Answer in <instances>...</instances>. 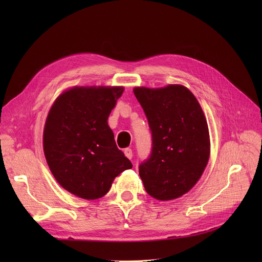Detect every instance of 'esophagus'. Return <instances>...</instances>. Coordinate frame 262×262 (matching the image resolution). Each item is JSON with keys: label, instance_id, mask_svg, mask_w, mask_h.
<instances>
[{"label": "esophagus", "instance_id": "1", "mask_svg": "<svg viewBox=\"0 0 262 262\" xmlns=\"http://www.w3.org/2000/svg\"><path fill=\"white\" fill-rule=\"evenodd\" d=\"M124 154H125V156L128 158V159H132L133 158V150L130 148H125L124 149Z\"/></svg>", "mask_w": 262, "mask_h": 262}]
</instances>
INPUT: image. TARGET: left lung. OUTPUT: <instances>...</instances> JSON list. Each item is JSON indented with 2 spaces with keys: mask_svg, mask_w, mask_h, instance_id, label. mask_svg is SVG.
I'll return each instance as SVG.
<instances>
[{
  "mask_svg": "<svg viewBox=\"0 0 262 262\" xmlns=\"http://www.w3.org/2000/svg\"><path fill=\"white\" fill-rule=\"evenodd\" d=\"M143 108L152 149L139 166L147 193L168 201L193 187L207 166L210 141L207 121L192 92L181 85L134 89Z\"/></svg>",
  "mask_w": 262,
  "mask_h": 262,
  "instance_id": "left-lung-1",
  "label": "left lung"
}]
</instances>
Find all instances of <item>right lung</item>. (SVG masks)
<instances>
[{"instance_id": "1", "label": "right lung", "mask_w": 262, "mask_h": 262, "mask_svg": "<svg viewBox=\"0 0 262 262\" xmlns=\"http://www.w3.org/2000/svg\"><path fill=\"white\" fill-rule=\"evenodd\" d=\"M123 87H74L60 94L47 118L43 149L51 172L72 194L104 196L133 164L107 123Z\"/></svg>"}]
</instances>
